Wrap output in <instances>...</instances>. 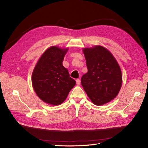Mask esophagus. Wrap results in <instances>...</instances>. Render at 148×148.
Segmentation results:
<instances>
[{
  "instance_id": "1",
  "label": "esophagus",
  "mask_w": 148,
  "mask_h": 148,
  "mask_svg": "<svg viewBox=\"0 0 148 148\" xmlns=\"http://www.w3.org/2000/svg\"><path fill=\"white\" fill-rule=\"evenodd\" d=\"M76 82H77V85H79L80 83H81V82H80L79 79H77V80H76Z\"/></svg>"
}]
</instances>
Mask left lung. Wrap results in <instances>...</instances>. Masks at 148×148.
<instances>
[{"label": "left lung", "mask_w": 148, "mask_h": 148, "mask_svg": "<svg viewBox=\"0 0 148 148\" xmlns=\"http://www.w3.org/2000/svg\"><path fill=\"white\" fill-rule=\"evenodd\" d=\"M88 72L82 77L84 90L94 104L102 106L113 100L122 87L120 67L112 53L101 46L83 48Z\"/></svg>", "instance_id": "8db88e82"}]
</instances>
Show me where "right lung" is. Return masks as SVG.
I'll return each mask as SVG.
<instances>
[{
  "instance_id": "obj_1",
  "label": "right lung",
  "mask_w": 148,
  "mask_h": 148,
  "mask_svg": "<svg viewBox=\"0 0 148 148\" xmlns=\"http://www.w3.org/2000/svg\"><path fill=\"white\" fill-rule=\"evenodd\" d=\"M68 48L49 47L39 58L32 73V84L35 92L43 102L61 104L76 84L69 71L63 66Z\"/></svg>"
}]
</instances>
